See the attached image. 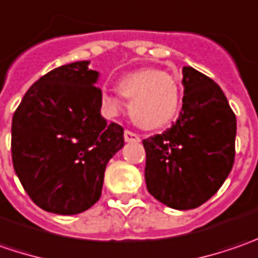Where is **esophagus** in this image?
I'll use <instances>...</instances> for the list:
<instances>
[{
    "mask_svg": "<svg viewBox=\"0 0 258 258\" xmlns=\"http://www.w3.org/2000/svg\"><path fill=\"white\" fill-rule=\"evenodd\" d=\"M124 140L127 141V143H139L140 141V136L133 133V131H130V130H125L124 131Z\"/></svg>",
    "mask_w": 258,
    "mask_h": 258,
    "instance_id": "1",
    "label": "esophagus"
}]
</instances>
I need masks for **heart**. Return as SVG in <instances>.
<instances>
[{
	"instance_id": "b5f03b06",
	"label": "heart",
	"mask_w": 258,
	"mask_h": 258,
	"mask_svg": "<svg viewBox=\"0 0 258 258\" xmlns=\"http://www.w3.org/2000/svg\"><path fill=\"white\" fill-rule=\"evenodd\" d=\"M118 92L130 99L131 119L144 130H157L167 125L179 112L182 89L173 75L157 69H139L125 75L118 82ZM101 104L108 114H117L121 99L102 91Z\"/></svg>"
}]
</instances>
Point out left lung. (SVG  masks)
<instances>
[{
	"mask_svg": "<svg viewBox=\"0 0 258 258\" xmlns=\"http://www.w3.org/2000/svg\"><path fill=\"white\" fill-rule=\"evenodd\" d=\"M177 121L143 140L147 190L173 209H194L215 195L235 157L237 119L222 89L190 66Z\"/></svg>",
	"mask_w": 258,
	"mask_h": 258,
	"instance_id": "obj_1",
	"label": "left lung"
}]
</instances>
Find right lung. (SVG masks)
Instances as JSON below:
<instances>
[{"instance_id":"1","label":"right lung","mask_w":258,"mask_h":258,"mask_svg":"<svg viewBox=\"0 0 258 258\" xmlns=\"http://www.w3.org/2000/svg\"><path fill=\"white\" fill-rule=\"evenodd\" d=\"M89 62L56 68L30 86L13 115L11 154L18 179L41 209L75 215L101 198L124 128L101 115L99 73Z\"/></svg>"}]
</instances>
